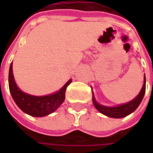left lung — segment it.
<instances>
[{
	"label": "left lung",
	"mask_w": 153,
	"mask_h": 153,
	"mask_svg": "<svg viewBox=\"0 0 153 153\" xmlns=\"http://www.w3.org/2000/svg\"><path fill=\"white\" fill-rule=\"evenodd\" d=\"M145 92H146V77L144 78V84L141 88L140 92L139 93V94L132 100L131 101L120 105H117V106H105L102 105H100L99 103L95 100V98L93 94V103L94 107L97 109L98 111L102 113V114L107 116L109 117H113V118H122L124 117L130 113H132L133 111H134L141 102L142 99L144 97Z\"/></svg>",
	"instance_id": "8db88e82"
}]
</instances>
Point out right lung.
<instances>
[{
	"label": "right lung",
	"instance_id": "1",
	"mask_svg": "<svg viewBox=\"0 0 153 153\" xmlns=\"http://www.w3.org/2000/svg\"><path fill=\"white\" fill-rule=\"evenodd\" d=\"M72 80L70 79L56 93L45 96H34L21 91L15 82L13 74V62L10 65L8 75L9 90L15 103L26 114L42 117L51 114L59 108L65 98V90Z\"/></svg>",
	"mask_w": 153,
	"mask_h": 153
}]
</instances>
